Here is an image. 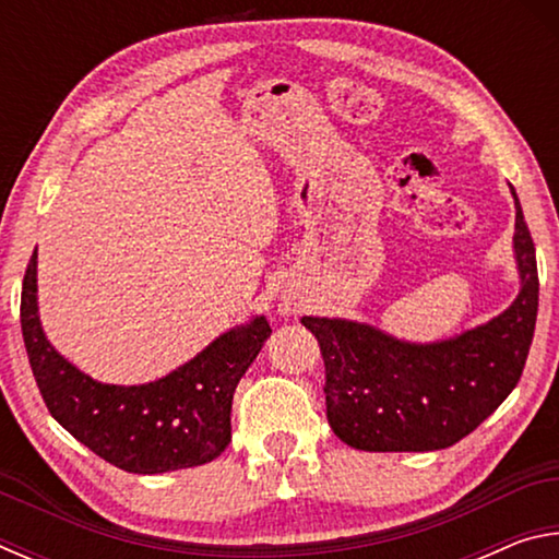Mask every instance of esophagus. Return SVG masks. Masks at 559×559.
I'll return each mask as SVG.
<instances>
[{
    "label": "esophagus",
    "instance_id": "esophagus-1",
    "mask_svg": "<svg viewBox=\"0 0 559 559\" xmlns=\"http://www.w3.org/2000/svg\"><path fill=\"white\" fill-rule=\"evenodd\" d=\"M278 310H281V316H290L293 313V302L290 300H283L281 306H278Z\"/></svg>",
    "mask_w": 559,
    "mask_h": 559
}]
</instances>
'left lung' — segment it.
I'll return each instance as SVG.
<instances>
[{
  "label": "left lung",
  "instance_id": "8db88e82",
  "mask_svg": "<svg viewBox=\"0 0 559 559\" xmlns=\"http://www.w3.org/2000/svg\"><path fill=\"white\" fill-rule=\"evenodd\" d=\"M515 200L520 290L503 313L437 343H409L347 318L300 320L325 359L328 424L359 451H439L486 421L523 374L537 320V261Z\"/></svg>",
  "mask_w": 559,
  "mask_h": 559
}]
</instances>
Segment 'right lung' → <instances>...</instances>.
Listing matches in <instances>:
<instances>
[{
    "label": "right lung",
    "instance_id": "obj_1",
    "mask_svg": "<svg viewBox=\"0 0 559 559\" xmlns=\"http://www.w3.org/2000/svg\"><path fill=\"white\" fill-rule=\"evenodd\" d=\"M36 293L34 251L22 288V335L44 402L73 439L143 476L202 466L229 447L231 400L271 337L266 316L226 330L155 382L122 386L96 382L49 343Z\"/></svg>",
    "mask_w": 559,
    "mask_h": 559
}]
</instances>
